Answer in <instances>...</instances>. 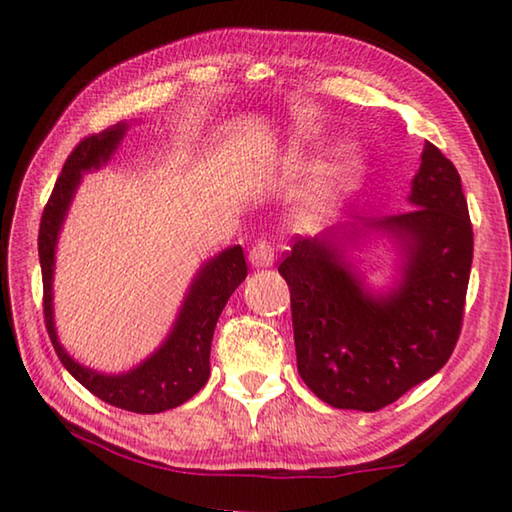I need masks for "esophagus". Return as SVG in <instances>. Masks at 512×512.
Masks as SVG:
<instances>
[{
	"label": "esophagus",
	"instance_id": "obj_1",
	"mask_svg": "<svg viewBox=\"0 0 512 512\" xmlns=\"http://www.w3.org/2000/svg\"><path fill=\"white\" fill-rule=\"evenodd\" d=\"M275 262V248L271 246V241L266 239H257L253 248H250V264L255 268H268Z\"/></svg>",
	"mask_w": 512,
	"mask_h": 512
}]
</instances>
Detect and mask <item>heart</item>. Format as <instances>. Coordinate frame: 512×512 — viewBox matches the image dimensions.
<instances>
[{
  "label": "heart",
  "mask_w": 512,
  "mask_h": 512,
  "mask_svg": "<svg viewBox=\"0 0 512 512\" xmlns=\"http://www.w3.org/2000/svg\"><path fill=\"white\" fill-rule=\"evenodd\" d=\"M359 155L357 153H345L341 155L339 162L329 164V167L320 169L314 178L309 180L305 189V201L311 205H323L348 187L350 180L359 173Z\"/></svg>",
  "instance_id": "1"
}]
</instances>
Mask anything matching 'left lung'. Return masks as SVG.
Listing matches in <instances>:
<instances>
[{"mask_svg": "<svg viewBox=\"0 0 512 512\" xmlns=\"http://www.w3.org/2000/svg\"><path fill=\"white\" fill-rule=\"evenodd\" d=\"M409 203V212L300 237L277 268L291 291L300 377L334 409H384L436 375L456 348L474 235L461 176L431 142ZM359 224L401 244L403 277L391 292L366 290L344 259Z\"/></svg>", "mask_w": 512, "mask_h": 512, "instance_id": "obj_1", "label": "left lung"}]
</instances>
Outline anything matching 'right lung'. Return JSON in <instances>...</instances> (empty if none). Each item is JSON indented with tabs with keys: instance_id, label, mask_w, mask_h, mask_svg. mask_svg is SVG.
Masks as SVG:
<instances>
[{
	"instance_id": "1",
	"label": "right lung",
	"mask_w": 512,
	"mask_h": 512,
	"mask_svg": "<svg viewBox=\"0 0 512 512\" xmlns=\"http://www.w3.org/2000/svg\"><path fill=\"white\" fill-rule=\"evenodd\" d=\"M126 131L128 124L121 121V124L99 135L85 137L65 160V167L60 171L54 192H51L40 219L38 255L42 266V289H45L42 307H45L47 332L58 359L79 384L88 388L92 395H97L99 400L117 406V409L133 413H162L187 402L207 384L216 320H219L225 302L246 280L248 266L241 246L225 248L223 253L205 262L192 280V287L187 291L169 336L137 368L121 372V375H103V372L85 368L69 357L60 345L54 327V289H51V282H54L58 235L69 205H72L76 187L81 185L83 173L103 167L117 151Z\"/></svg>"
}]
</instances>
